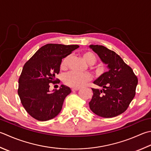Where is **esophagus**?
<instances>
[{"label": "esophagus", "mask_w": 151, "mask_h": 151, "mask_svg": "<svg viewBox=\"0 0 151 151\" xmlns=\"http://www.w3.org/2000/svg\"><path fill=\"white\" fill-rule=\"evenodd\" d=\"M78 90H80V88H72V91H78Z\"/></svg>", "instance_id": "esophagus-1"}]
</instances>
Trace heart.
<instances>
[{
	"instance_id": "1",
	"label": "heart",
	"mask_w": 151,
	"mask_h": 151,
	"mask_svg": "<svg viewBox=\"0 0 151 151\" xmlns=\"http://www.w3.org/2000/svg\"><path fill=\"white\" fill-rule=\"evenodd\" d=\"M84 60L88 64L93 65L97 61L96 56L93 53L90 51L84 52L82 54ZM69 61V57L65 58L61 63V69H66ZM95 69V68H94ZM91 79V76L88 73H81L76 72H69L63 77V82L66 85L73 88H79L83 86L90 81Z\"/></svg>"
}]
</instances>
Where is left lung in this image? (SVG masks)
Masks as SVG:
<instances>
[{"instance_id":"obj_1","label":"left lung","mask_w":151,"mask_h":151,"mask_svg":"<svg viewBox=\"0 0 151 151\" xmlns=\"http://www.w3.org/2000/svg\"><path fill=\"white\" fill-rule=\"evenodd\" d=\"M90 47L109 69L93 82L103 88L101 90L91 88L93 96L89 102L90 108L99 116H116L126 111L135 97L137 77L132 68L113 50L101 45Z\"/></svg>"}]
</instances>
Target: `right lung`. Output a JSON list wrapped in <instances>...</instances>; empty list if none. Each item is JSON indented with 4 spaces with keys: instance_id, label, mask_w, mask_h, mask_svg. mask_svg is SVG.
I'll list each match as a JSON object with an SVG mask.
<instances>
[{
    "instance_id": "1",
    "label": "right lung",
    "mask_w": 151,
    "mask_h": 151,
    "mask_svg": "<svg viewBox=\"0 0 151 151\" xmlns=\"http://www.w3.org/2000/svg\"><path fill=\"white\" fill-rule=\"evenodd\" d=\"M78 45L48 44L41 47L26 62L18 80V93L22 104L35 119L46 121L60 113L64 99L71 92L62 85L50 92V83H60L55 78L60 73L61 61Z\"/></svg>"
}]
</instances>
